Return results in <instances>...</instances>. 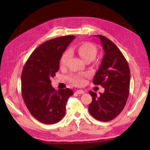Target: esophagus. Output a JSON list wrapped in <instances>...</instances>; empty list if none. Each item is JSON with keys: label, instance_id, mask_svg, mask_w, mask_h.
Here are the masks:
<instances>
[{"label": "esophagus", "instance_id": "obj_1", "mask_svg": "<svg viewBox=\"0 0 150 150\" xmlns=\"http://www.w3.org/2000/svg\"><path fill=\"white\" fill-rule=\"evenodd\" d=\"M76 94H83V93H84V91L83 90H82V89H78V90L76 91Z\"/></svg>", "mask_w": 150, "mask_h": 150}]
</instances>
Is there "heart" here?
<instances>
[{
	"instance_id": "heart-1",
	"label": "heart",
	"mask_w": 150,
	"mask_h": 150,
	"mask_svg": "<svg viewBox=\"0 0 150 150\" xmlns=\"http://www.w3.org/2000/svg\"><path fill=\"white\" fill-rule=\"evenodd\" d=\"M79 55L81 58L85 61H91L96 57L98 49L94 44L90 42H86L81 46L77 49ZM73 50H66V51L62 54V55L60 59V66L64 67L66 65L67 61L71 55V52ZM87 76L86 74H72L69 77V80L70 82L76 86H81L84 83V77Z\"/></svg>"
}]
</instances>
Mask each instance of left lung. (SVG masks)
<instances>
[{"instance_id":"left-lung-1","label":"left lung","mask_w":150,"mask_h":150,"mask_svg":"<svg viewBox=\"0 0 150 150\" xmlns=\"http://www.w3.org/2000/svg\"><path fill=\"white\" fill-rule=\"evenodd\" d=\"M104 55L95 74L93 83L101 85L104 92L99 96L89 91L93 100L88 110L94 118L101 121L115 119L123 110L129 94L130 70L123 54L107 38L98 35Z\"/></svg>"}]
</instances>
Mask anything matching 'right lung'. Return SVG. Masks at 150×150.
Segmentation results:
<instances>
[{
  "instance_id": "1",
  "label": "right lung",
  "mask_w": 150,
  "mask_h": 150,
  "mask_svg": "<svg viewBox=\"0 0 150 150\" xmlns=\"http://www.w3.org/2000/svg\"><path fill=\"white\" fill-rule=\"evenodd\" d=\"M74 38L65 35L44 42L31 54L22 69V98L32 116L42 123L60 121L66 115L67 99L74 94L69 88L55 90L51 79L59 71L62 54Z\"/></svg>"
}]
</instances>
